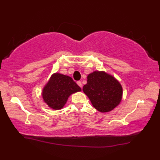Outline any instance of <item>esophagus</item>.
<instances>
[{"label": "esophagus", "instance_id": "1", "mask_svg": "<svg viewBox=\"0 0 160 160\" xmlns=\"http://www.w3.org/2000/svg\"><path fill=\"white\" fill-rule=\"evenodd\" d=\"M77 84H78V86H79L80 87H82V82H81V81H78Z\"/></svg>", "mask_w": 160, "mask_h": 160}]
</instances>
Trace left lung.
Wrapping results in <instances>:
<instances>
[{
    "label": "left lung",
    "mask_w": 160,
    "mask_h": 160,
    "mask_svg": "<svg viewBox=\"0 0 160 160\" xmlns=\"http://www.w3.org/2000/svg\"><path fill=\"white\" fill-rule=\"evenodd\" d=\"M82 89L95 108L100 112L113 110L122 100L121 84L113 76L103 71L90 73Z\"/></svg>",
    "instance_id": "8db88e82"
}]
</instances>
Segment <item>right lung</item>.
<instances>
[{"label": "right lung", "mask_w": 160, "mask_h": 160, "mask_svg": "<svg viewBox=\"0 0 160 160\" xmlns=\"http://www.w3.org/2000/svg\"><path fill=\"white\" fill-rule=\"evenodd\" d=\"M81 88L69 76L54 73L42 91V98L49 107L56 110L62 108L71 94Z\"/></svg>", "instance_id": "right-lung-1"}]
</instances>
